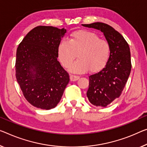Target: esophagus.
Wrapping results in <instances>:
<instances>
[{"label": "esophagus", "instance_id": "obj_1", "mask_svg": "<svg viewBox=\"0 0 147 147\" xmlns=\"http://www.w3.org/2000/svg\"><path fill=\"white\" fill-rule=\"evenodd\" d=\"M80 79V76L75 75H70V80L72 81H75Z\"/></svg>", "mask_w": 147, "mask_h": 147}]
</instances>
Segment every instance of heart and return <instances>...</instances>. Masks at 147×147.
<instances>
[{"mask_svg": "<svg viewBox=\"0 0 147 147\" xmlns=\"http://www.w3.org/2000/svg\"><path fill=\"white\" fill-rule=\"evenodd\" d=\"M78 53V59L69 70L83 73L89 69L95 71L102 68L109 58L110 47L107 40L99 38L96 33L79 30L70 35L69 40L63 39L58 47L59 60L65 67H68Z\"/></svg>", "mask_w": 147, "mask_h": 147, "instance_id": "1", "label": "heart"}]
</instances>
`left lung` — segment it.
I'll use <instances>...</instances> for the list:
<instances>
[{
	"mask_svg": "<svg viewBox=\"0 0 147 147\" xmlns=\"http://www.w3.org/2000/svg\"><path fill=\"white\" fill-rule=\"evenodd\" d=\"M103 33L110 47V55L104 68L89 76L87 96L96 107H106L121 95L129 76L131 64L129 47L123 37L109 25L101 22L82 24Z\"/></svg>",
	"mask_w": 147,
	"mask_h": 147,
	"instance_id": "1",
	"label": "left lung"
}]
</instances>
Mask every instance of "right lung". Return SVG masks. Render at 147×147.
I'll use <instances>...</instances> for the list:
<instances>
[{"label":"right lung","mask_w":147,"mask_h":147,"mask_svg":"<svg viewBox=\"0 0 147 147\" xmlns=\"http://www.w3.org/2000/svg\"><path fill=\"white\" fill-rule=\"evenodd\" d=\"M64 28L37 26L26 35L16 51V77L26 100L43 110L55 108L68 84L69 74L57 60Z\"/></svg>","instance_id":"obj_1"}]
</instances>
